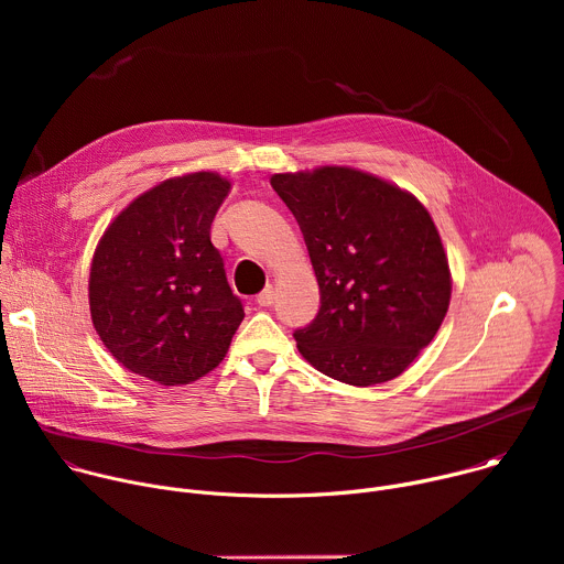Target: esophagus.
Here are the masks:
<instances>
[{
    "mask_svg": "<svg viewBox=\"0 0 564 564\" xmlns=\"http://www.w3.org/2000/svg\"><path fill=\"white\" fill-rule=\"evenodd\" d=\"M257 303H259L261 307H270V305L274 303V292H272V288H265V290L257 296Z\"/></svg>",
    "mask_w": 564,
    "mask_h": 564,
    "instance_id": "esophagus-1",
    "label": "esophagus"
}]
</instances>
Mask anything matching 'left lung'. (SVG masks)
Here are the masks:
<instances>
[{"instance_id": "1", "label": "left lung", "mask_w": 564, "mask_h": 564, "mask_svg": "<svg viewBox=\"0 0 564 564\" xmlns=\"http://www.w3.org/2000/svg\"><path fill=\"white\" fill-rule=\"evenodd\" d=\"M318 281L321 305L294 330L299 352L350 386L404 372L433 341L451 301V270L426 207L348 167L274 174Z\"/></svg>"}]
</instances>
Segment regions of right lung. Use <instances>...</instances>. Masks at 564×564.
<instances>
[{
    "label": "right lung",
    "instance_id": "add662e5",
    "mask_svg": "<svg viewBox=\"0 0 564 564\" xmlns=\"http://www.w3.org/2000/svg\"><path fill=\"white\" fill-rule=\"evenodd\" d=\"M227 194L229 183L212 172L172 178L105 231L91 263V318L127 370L178 386L223 361L246 316L209 238Z\"/></svg>",
    "mask_w": 564,
    "mask_h": 564
}]
</instances>
